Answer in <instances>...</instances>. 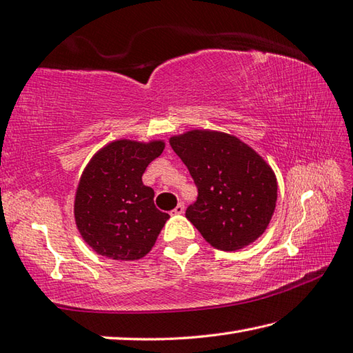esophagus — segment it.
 <instances>
[{"label":"esophagus","instance_id":"34e87169","mask_svg":"<svg viewBox=\"0 0 353 353\" xmlns=\"http://www.w3.org/2000/svg\"><path fill=\"white\" fill-rule=\"evenodd\" d=\"M185 211V205L183 203H179L174 210H172V214H176V216H179V214H183Z\"/></svg>","mask_w":353,"mask_h":353}]
</instances>
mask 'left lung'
<instances>
[{
  "mask_svg": "<svg viewBox=\"0 0 353 353\" xmlns=\"http://www.w3.org/2000/svg\"><path fill=\"white\" fill-rule=\"evenodd\" d=\"M197 185L185 216L220 251L254 243L271 222L277 177L269 163L239 137L214 130H190L170 137Z\"/></svg>",
  "mask_w": 353,
  "mask_h": 353,
  "instance_id": "obj_1",
  "label": "left lung"
}]
</instances>
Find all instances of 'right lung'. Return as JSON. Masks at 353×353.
Segmentation results:
<instances>
[{"label":"right lung","instance_id":"obj_1","mask_svg":"<svg viewBox=\"0 0 353 353\" xmlns=\"http://www.w3.org/2000/svg\"><path fill=\"white\" fill-rule=\"evenodd\" d=\"M163 141L117 139L96 151L76 188V228L102 257L133 261L145 257L170 216L154 206V191L142 174L162 154Z\"/></svg>","mask_w":353,"mask_h":353}]
</instances>
